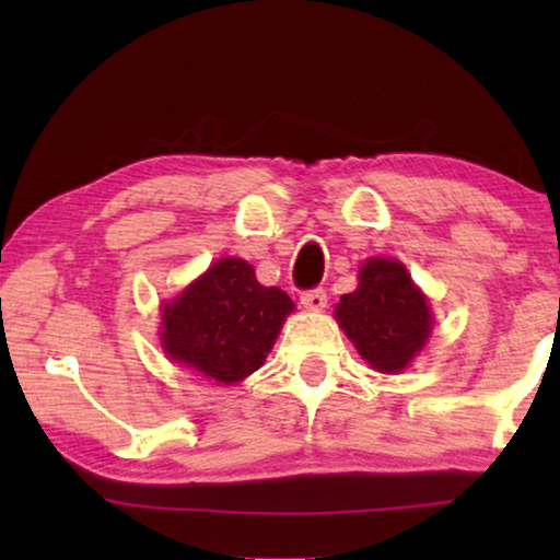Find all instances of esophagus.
<instances>
[{"label": "esophagus", "mask_w": 560, "mask_h": 560, "mask_svg": "<svg viewBox=\"0 0 560 560\" xmlns=\"http://www.w3.org/2000/svg\"><path fill=\"white\" fill-rule=\"evenodd\" d=\"M326 290L324 288H313V290H303L301 293V303L305 305L308 311H320L326 308Z\"/></svg>", "instance_id": "obj_1"}]
</instances>
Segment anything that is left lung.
Wrapping results in <instances>:
<instances>
[{"mask_svg":"<svg viewBox=\"0 0 560 560\" xmlns=\"http://www.w3.org/2000/svg\"><path fill=\"white\" fill-rule=\"evenodd\" d=\"M336 318L380 372L405 370L431 334L425 295L395 259H370L359 270V288L336 305Z\"/></svg>","mask_w":560,"mask_h":560,"instance_id":"1","label":"left lung"}]
</instances>
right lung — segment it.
Instances as JSON below:
<instances>
[{
	"label": "right lung",
	"instance_id": "right-lung-1",
	"mask_svg": "<svg viewBox=\"0 0 560 560\" xmlns=\"http://www.w3.org/2000/svg\"><path fill=\"white\" fill-rule=\"evenodd\" d=\"M293 301L265 288L252 265L226 257L209 267L163 311L167 357L217 382H240L259 370Z\"/></svg>",
	"mask_w": 560,
	"mask_h": 560
}]
</instances>
